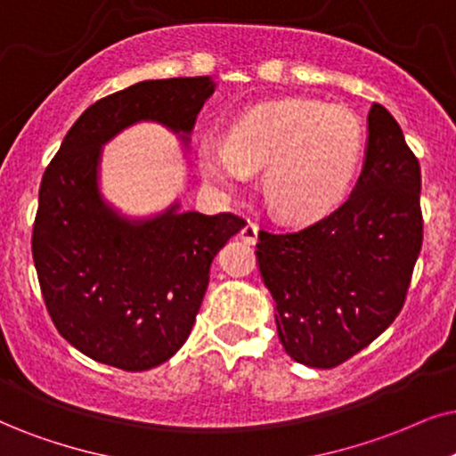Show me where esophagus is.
Instances as JSON below:
<instances>
[{"mask_svg":"<svg viewBox=\"0 0 456 456\" xmlns=\"http://www.w3.org/2000/svg\"><path fill=\"white\" fill-rule=\"evenodd\" d=\"M240 240L246 244H256L258 240V224L255 221H248L244 227L240 229Z\"/></svg>","mask_w":456,"mask_h":456,"instance_id":"obj_1","label":"esophagus"}]
</instances>
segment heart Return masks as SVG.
<instances>
[{"instance_id": "1", "label": "heart", "mask_w": 456, "mask_h": 456, "mask_svg": "<svg viewBox=\"0 0 456 456\" xmlns=\"http://www.w3.org/2000/svg\"><path fill=\"white\" fill-rule=\"evenodd\" d=\"M362 124L351 109L320 101H280L250 109L229 138H201L204 181L235 193L263 170L271 210L286 221H309L343 198L362 155Z\"/></svg>"}]
</instances>
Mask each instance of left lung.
Listing matches in <instances>:
<instances>
[{"label": "left lung", "instance_id": "1", "mask_svg": "<svg viewBox=\"0 0 456 456\" xmlns=\"http://www.w3.org/2000/svg\"><path fill=\"white\" fill-rule=\"evenodd\" d=\"M420 244L419 159L394 115L372 102L364 168L347 200L297 232L258 235L286 354L334 368L368 347L404 307Z\"/></svg>", "mask_w": 456, "mask_h": 456}]
</instances>
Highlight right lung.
I'll use <instances>...</instances> for the list:
<instances>
[{"mask_svg": "<svg viewBox=\"0 0 456 456\" xmlns=\"http://www.w3.org/2000/svg\"><path fill=\"white\" fill-rule=\"evenodd\" d=\"M212 92L210 77H175L109 94L79 115L44 172L31 238L39 288L56 330L92 360L128 372L170 360L195 324L212 258L244 227L232 212L178 206L130 223L96 185L102 142L141 119L189 134Z\"/></svg>", "mask_w": 456, "mask_h": 456, "instance_id": "1", "label": "right lung"}]
</instances>
